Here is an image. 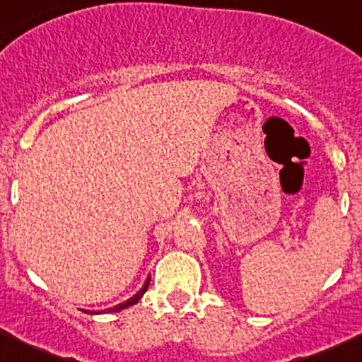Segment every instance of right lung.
Masks as SVG:
<instances>
[{
  "label": "right lung",
  "mask_w": 362,
  "mask_h": 362,
  "mask_svg": "<svg viewBox=\"0 0 362 362\" xmlns=\"http://www.w3.org/2000/svg\"><path fill=\"white\" fill-rule=\"evenodd\" d=\"M148 286H150V279H148V281L144 282V286H143V288H141L139 291H137L136 294H134L132 298H129V300L124 301V303H118L117 307H113V308H107V312H120V310H124V308H129V307H132V305H136L137 301L141 300V296H143V294L146 293ZM92 314H94V312H92ZM98 314H100V312H98Z\"/></svg>",
  "instance_id": "right-lung-1"
}]
</instances>
